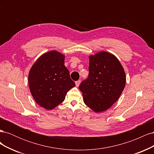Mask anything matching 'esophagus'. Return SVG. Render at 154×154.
Wrapping results in <instances>:
<instances>
[{"label": "esophagus", "mask_w": 154, "mask_h": 154, "mask_svg": "<svg viewBox=\"0 0 154 154\" xmlns=\"http://www.w3.org/2000/svg\"><path fill=\"white\" fill-rule=\"evenodd\" d=\"M80 82H81V81H80V80H78V81H76V82H75L76 86V87H78L79 85H80Z\"/></svg>", "instance_id": "esophagus-1"}]
</instances>
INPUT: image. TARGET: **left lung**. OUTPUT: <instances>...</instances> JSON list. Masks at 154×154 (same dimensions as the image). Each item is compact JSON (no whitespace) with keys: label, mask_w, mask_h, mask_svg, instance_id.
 Returning a JSON list of instances; mask_svg holds the SVG:
<instances>
[{"label":"left lung","mask_w":154,"mask_h":154,"mask_svg":"<svg viewBox=\"0 0 154 154\" xmlns=\"http://www.w3.org/2000/svg\"><path fill=\"white\" fill-rule=\"evenodd\" d=\"M88 71V77L79 86L83 101L95 112L108 110L124 90V69L114 54L101 51L89 56Z\"/></svg>","instance_id":"1"}]
</instances>
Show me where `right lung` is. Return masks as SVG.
<instances>
[{
    "mask_svg": "<svg viewBox=\"0 0 154 154\" xmlns=\"http://www.w3.org/2000/svg\"><path fill=\"white\" fill-rule=\"evenodd\" d=\"M65 55L51 51L37 59L28 76L31 95L36 103L52 110L64 101L67 92L75 86L64 65Z\"/></svg>",
    "mask_w": 154,
    "mask_h": 154,
    "instance_id": "add662e5",
    "label": "right lung"
}]
</instances>
